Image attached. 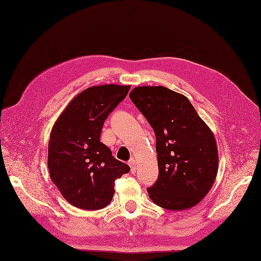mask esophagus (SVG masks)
Here are the masks:
<instances>
[{"label": "esophagus", "instance_id": "1", "mask_svg": "<svg viewBox=\"0 0 261 261\" xmlns=\"http://www.w3.org/2000/svg\"><path fill=\"white\" fill-rule=\"evenodd\" d=\"M137 165H138V162H137V160L134 159V158H131L130 160H129V166H130V168H131V172L132 173H134L137 171Z\"/></svg>", "mask_w": 261, "mask_h": 261}]
</instances>
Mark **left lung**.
I'll return each instance as SVG.
<instances>
[{
    "label": "left lung",
    "mask_w": 261,
    "mask_h": 261,
    "mask_svg": "<svg viewBox=\"0 0 261 261\" xmlns=\"http://www.w3.org/2000/svg\"><path fill=\"white\" fill-rule=\"evenodd\" d=\"M130 99L156 136L159 176L147 188L153 203L170 211L197 205L217 175L213 132L185 95L162 86L134 88Z\"/></svg>",
    "instance_id": "1"
}]
</instances>
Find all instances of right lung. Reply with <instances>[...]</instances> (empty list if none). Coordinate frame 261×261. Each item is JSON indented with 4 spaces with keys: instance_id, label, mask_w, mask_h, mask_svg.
I'll return each mask as SVG.
<instances>
[{
    "instance_id": "1",
    "label": "right lung",
    "mask_w": 261,
    "mask_h": 261,
    "mask_svg": "<svg viewBox=\"0 0 261 261\" xmlns=\"http://www.w3.org/2000/svg\"><path fill=\"white\" fill-rule=\"evenodd\" d=\"M130 86L101 85L84 90L55 122L48 144V170L64 199L82 210L110 204L115 180L130 171L100 142L105 119L127 96Z\"/></svg>"
}]
</instances>
